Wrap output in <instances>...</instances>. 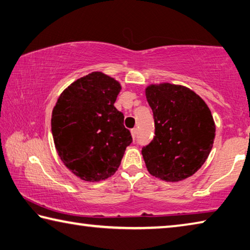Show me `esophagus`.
<instances>
[{
	"label": "esophagus",
	"mask_w": 250,
	"mask_h": 250,
	"mask_svg": "<svg viewBox=\"0 0 250 250\" xmlns=\"http://www.w3.org/2000/svg\"><path fill=\"white\" fill-rule=\"evenodd\" d=\"M137 134H138V129L137 128L131 129V135H132L133 139H135V137H137Z\"/></svg>",
	"instance_id": "1"
}]
</instances>
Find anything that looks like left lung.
<instances>
[{"instance_id":"1","label":"left lung","mask_w":250,"mask_h":250,"mask_svg":"<svg viewBox=\"0 0 250 250\" xmlns=\"http://www.w3.org/2000/svg\"><path fill=\"white\" fill-rule=\"evenodd\" d=\"M145 96L152 108L155 135L142 148L149 174L178 183L201 168L215 138V124L206 102L188 87L151 84Z\"/></svg>"}]
</instances>
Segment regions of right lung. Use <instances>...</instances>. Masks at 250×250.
Listing matches in <instances>:
<instances>
[{
  "mask_svg": "<svg viewBox=\"0 0 250 250\" xmlns=\"http://www.w3.org/2000/svg\"><path fill=\"white\" fill-rule=\"evenodd\" d=\"M120 90L117 80L92 72L67 86L53 107L51 130L57 153L82 180L109 178L132 142L124 113L113 106Z\"/></svg>",
  "mask_w": 250,
  "mask_h": 250,
  "instance_id": "right-lung-1",
  "label": "right lung"
}]
</instances>
